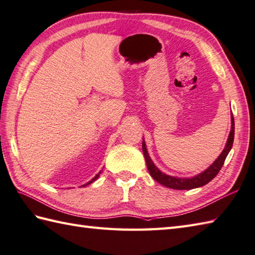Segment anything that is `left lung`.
I'll return each instance as SVG.
<instances>
[{
  "label": "left lung",
  "mask_w": 255,
  "mask_h": 255,
  "mask_svg": "<svg viewBox=\"0 0 255 255\" xmlns=\"http://www.w3.org/2000/svg\"><path fill=\"white\" fill-rule=\"evenodd\" d=\"M234 138H235V119L231 114V130L223 152L220 153V155L214 161V163L209 167H207V169L203 171L202 173H199V174L192 177H177V176L167 175L165 173H162L158 167L154 165L153 161L151 160L150 155L148 153L147 147H145L144 139L142 141V151H143L145 163H147V167L150 175L152 176L156 182L162 184V185L165 187L173 188V189H193V188L202 187L206 185V184L209 183L213 178H215L216 175L218 174L219 171L221 170V167H223L225 163L227 155H228V153L230 152V150L232 148Z\"/></svg>",
  "instance_id": "1"
}]
</instances>
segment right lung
I'll return each mask as SVG.
<instances>
[{
  "mask_svg": "<svg viewBox=\"0 0 255 255\" xmlns=\"http://www.w3.org/2000/svg\"><path fill=\"white\" fill-rule=\"evenodd\" d=\"M101 173H102V171H100L99 173H97V174L93 177V178H92V180L91 181H89L88 183H86V184H84V185H82V187H84V186H88V185H90V184L91 183H93V182H95L96 180H97V178H99V176H100V174H101Z\"/></svg>",
  "mask_w": 255,
  "mask_h": 255,
  "instance_id": "add662e5",
  "label": "right lung"
}]
</instances>
